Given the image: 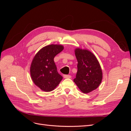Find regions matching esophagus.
Masks as SVG:
<instances>
[{
	"label": "esophagus",
	"mask_w": 131,
	"mask_h": 131,
	"mask_svg": "<svg viewBox=\"0 0 131 131\" xmlns=\"http://www.w3.org/2000/svg\"><path fill=\"white\" fill-rule=\"evenodd\" d=\"M63 77H64V78L66 79V78H71V77H71L69 75H63Z\"/></svg>",
	"instance_id": "1"
}]
</instances>
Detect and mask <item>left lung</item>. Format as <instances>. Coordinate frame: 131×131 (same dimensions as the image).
I'll return each mask as SVG.
<instances>
[{
    "label": "left lung",
    "mask_w": 131,
    "mask_h": 131,
    "mask_svg": "<svg viewBox=\"0 0 131 131\" xmlns=\"http://www.w3.org/2000/svg\"><path fill=\"white\" fill-rule=\"evenodd\" d=\"M75 54L78 60V72L74 82L83 93L96 90L102 80V71L96 56L90 51L77 48Z\"/></svg>",
    "instance_id": "left-lung-1"
}]
</instances>
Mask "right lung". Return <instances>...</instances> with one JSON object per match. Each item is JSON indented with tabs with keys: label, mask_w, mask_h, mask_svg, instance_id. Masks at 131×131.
<instances>
[{
	"label": "right lung",
	"mask_w": 131,
	"mask_h": 131,
	"mask_svg": "<svg viewBox=\"0 0 131 131\" xmlns=\"http://www.w3.org/2000/svg\"><path fill=\"white\" fill-rule=\"evenodd\" d=\"M61 45H50L43 47L34 57L30 66V75L34 84L41 90L50 92L62 80L58 74L53 59L63 50Z\"/></svg>",
	"instance_id": "add662e5"
}]
</instances>
